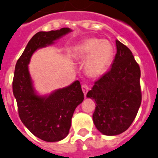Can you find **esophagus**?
Listing matches in <instances>:
<instances>
[{
  "label": "esophagus",
  "instance_id": "obj_1",
  "mask_svg": "<svg viewBox=\"0 0 158 158\" xmlns=\"http://www.w3.org/2000/svg\"><path fill=\"white\" fill-rule=\"evenodd\" d=\"M82 92H83L84 95H85V97H86V94H87L88 90H89V86H88L86 84H82Z\"/></svg>",
  "mask_w": 158,
  "mask_h": 158
}]
</instances>
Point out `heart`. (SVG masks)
Segmentation results:
<instances>
[{"instance_id": "obj_1", "label": "heart", "mask_w": 158, "mask_h": 158, "mask_svg": "<svg viewBox=\"0 0 158 158\" xmlns=\"http://www.w3.org/2000/svg\"><path fill=\"white\" fill-rule=\"evenodd\" d=\"M72 56L86 60L85 71L92 77H97L107 71L114 56V47L109 41L95 37L83 40L72 49Z\"/></svg>"}]
</instances>
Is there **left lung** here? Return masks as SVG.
<instances>
[{
    "label": "left lung",
    "instance_id": "obj_1",
    "mask_svg": "<svg viewBox=\"0 0 158 158\" xmlns=\"http://www.w3.org/2000/svg\"><path fill=\"white\" fill-rule=\"evenodd\" d=\"M117 53L110 70L94 83L86 94L96 101L93 120L106 135L127 130L136 116L142 101L140 69L130 50L116 40Z\"/></svg>",
    "mask_w": 158,
    "mask_h": 158
}]
</instances>
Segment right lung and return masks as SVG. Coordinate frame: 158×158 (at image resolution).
Wrapping results in <instances>:
<instances>
[{
  "label": "right lung",
  "instance_id": "1",
  "mask_svg": "<svg viewBox=\"0 0 158 158\" xmlns=\"http://www.w3.org/2000/svg\"><path fill=\"white\" fill-rule=\"evenodd\" d=\"M69 32V28H62L36 33L29 41L15 69L12 89L19 118L33 135L47 142H57L67 136L75 109L82 102L84 94L77 80L47 97L36 95L28 64L36 50L53 44Z\"/></svg>",
  "mask_w": 158,
  "mask_h": 158
}]
</instances>
